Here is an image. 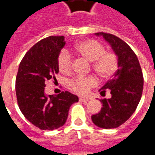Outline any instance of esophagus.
I'll return each mask as SVG.
<instances>
[{
	"label": "esophagus",
	"mask_w": 155,
	"mask_h": 155,
	"mask_svg": "<svg viewBox=\"0 0 155 155\" xmlns=\"http://www.w3.org/2000/svg\"><path fill=\"white\" fill-rule=\"evenodd\" d=\"M79 101L81 102H86L89 101V98H84V97H80L79 98Z\"/></svg>",
	"instance_id": "obj_1"
}]
</instances>
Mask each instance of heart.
<instances>
[{"label": "heart", "mask_w": 155, "mask_h": 155, "mask_svg": "<svg viewBox=\"0 0 155 155\" xmlns=\"http://www.w3.org/2000/svg\"><path fill=\"white\" fill-rule=\"evenodd\" d=\"M74 52L81 57L91 62L92 71L101 80H109L119 68V58L115 52L105 51L101 42L93 39L80 41L74 46ZM58 66L61 72L69 74L73 67V58L65 49L61 50L58 55ZM97 84L93 75L79 76L70 81L71 89L79 94H86Z\"/></svg>", "instance_id": "1"}]
</instances>
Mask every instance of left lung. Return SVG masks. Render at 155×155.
<instances>
[{"mask_svg": "<svg viewBox=\"0 0 155 155\" xmlns=\"http://www.w3.org/2000/svg\"><path fill=\"white\" fill-rule=\"evenodd\" d=\"M95 35H102L110 43L119 58V69L100 90L102 96L110 91L111 98L101 99L103 107L91 119L100 128L114 129L129 120L136 110L143 92V72L137 55L123 40L104 32Z\"/></svg>", "mask_w": 155, "mask_h": 155, "instance_id": "1", "label": "left lung"}]
</instances>
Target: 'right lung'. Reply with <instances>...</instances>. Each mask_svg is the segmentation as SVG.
I'll use <instances>...</instances> for the list:
<instances>
[{"label": "right lung", "instance_id": "1", "mask_svg": "<svg viewBox=\"0 0 155 155\" xmlns=\"http://www.w3.org/2000/svg\"><path fill=\"white\" fill-rule=\"evenodd\" d=\"M64 36H49L34 45L23 57L15 79L17 103L23 115L35 126L54 130L66 122L69 110L78 97L69 91L57 95L45 93V83L59 73L58 55Z\"/></svg>", "mask_w": 155, "mask_h": 155}]
</instances>
